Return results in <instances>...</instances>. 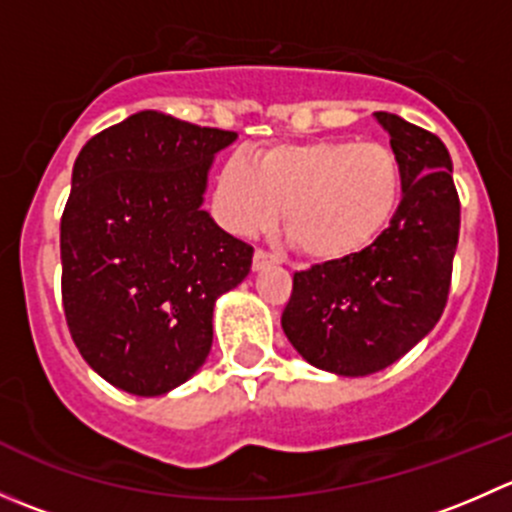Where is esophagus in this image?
Segmentation results:
<instances>
[{"label":"esophagus","mask_w":512,"mask_h":512,"mask_svg":"<svg viewBox=\"0 0 512 512\" xmlns=\"http://www.w3.org/2000/svg\"><path fill=\"white\" fill-rule=\"evenodd\" d=\"M277 257L272 255V252H267V250H262V247H257L255 250V257H252V267H255V270H265V267H270V265H277Z\"/></svg>","instance_id":"1"}]
</instances>
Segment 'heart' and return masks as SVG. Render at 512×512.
<instances>
[{
  "instance_id": "1",
  "label": "heart",
  "mask_w": 512,
  "mask_h": 512,
  "mask_svg": "<svg viewBox=\"0 0 512 512\" xmlns=\"http://www.w3.org/2000/svg\"><path fill=\"white\" fill-rule=\"evenodd\" d=\"M404 198L401 160L384 143L319 138L235 156L215 180V208L247 235L280 215L294 247L314 262H344L369 250Z\"/></svg>"
}]
</instances>
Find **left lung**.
Here are the masks:
<instances>
[{
  "label": "left lung",
  "mask_w": 512,
  "mask_h": 512,
  "mask_svg": "<svg viewBox=\"0 0 512 512\" xmlns=\"http://www.w3.org/2000/svg\"><path fill=\"white\" fill-rule=\"evenodd\" d=\"M404 170V198L366 252L294 272L282 329L312 366L342 376L386 369L441 319L461 230L446 146L396 113H376Z\"/></svg>",
  "instance_id": "obj_1"
}]
</instances>
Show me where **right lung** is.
Returning <instances> with one entry per match:
<instances>
[{"instance_id":"1","label":"right lung","mask_w":512,"mask_h":512,"mask_svg":"<svg viewBox=\"0 0 512 512\" xmlns=\"http://www.w3.org/2000/svg\"><path fill=\"white\" fill-rule=\"evenodd\" d=\"M235 131L141 111L96 133L61 215V302L71 339L108 384L160 396L213 347V307L252 267V245L203 205Z\"/></svg>"}]
</instances>
